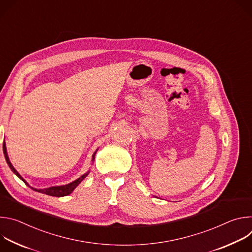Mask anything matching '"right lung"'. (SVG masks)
Returning <instances> with one entry per match:
<instances>
[{
  "label": "right lung",
  "instance_id": "obj_1",
  "mask_svg": "<svg viewBox=\"0 0 252 252\" xmlns=\"http://www.w3.org/2000/svg\"><path fill=\"white\" fill-rule=\"evenodd\" d=\"M3 152H4V155H5V158H6V161H7V163L9 164V166H10V168L13 170V172L16 174V175H18L22 181L29 187V188H31L32 190H34V191H38V192H41V193H44V194H48V195H51V196H58V197H60V196H65V195H68L69 193H71L73 192V190L84 181V178H86V176L89 174V172L90 171H88V172H86L85 174H83L80 178H78L77 181H75V182H73V183H70V184H68V185H65V186H62V187H52V188H49V189H33V188H32V187H30L28 184H27V182L25 181V179L20 175V173L14 168V166L12 165V163L10 162V160H9V158H8V155H7V150H6V146H5V142H4V145H3ZM94 156H95V153L93 155V158H92V161H94Z\"/></svg>",
  "mask_w": 252,
  "mask_h": 252
}]
</instances>
